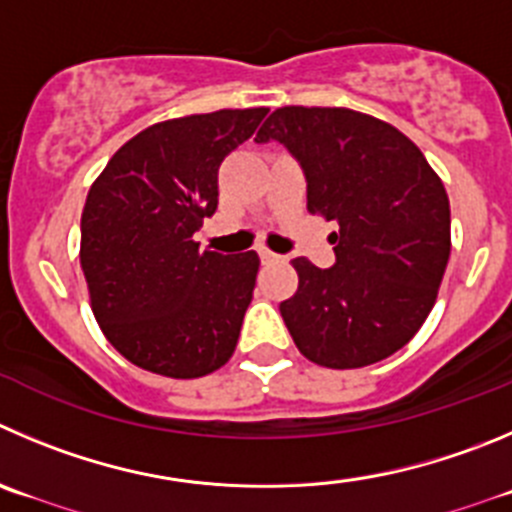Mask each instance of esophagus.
Returning a JSON list of instances; mask_svg holds the SVG:
<instances>
[{
  "label": "esophagus",
  "instance_id": "esophagus-1",
  "mask_svg": "<svg viewBox=\"0 0 512 512\" xmlns=\"http://www.w3.org/2000/svg\"><path fill=\"white\" fill-rule=\"evenodd\" d=\"M260 257H262V262H275V260H280V255H275V252H270V250H267V247H260Z\"/></svg>",
  "mask_w": 512,
  "mask_h": 512
}]
</instances>
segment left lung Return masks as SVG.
<instances>
[{"label":"left lung","instance_id":"1","mask_svg":"<svg viewBox=\"0 0 512 512\" xmlns=\"http://www.w3.org/2000/svg\"><path fill=\"white\" fill-rule=\"evenodd\" d=\"M303 166L308 212L338 222L336 265L295 257L280 303L295 346L326 369H361L407 346L427 321L450 260V199L417 143L351 108L285 105L257 131Z\"/></svg>","mask_w":512,"mask_h":512}]
</instances>
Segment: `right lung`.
Instances as JSON below:
<instances>
[{"instance_id":"1","label":"right lung","mask_w":512,"mask_h":512,"mask_svg":"<svg viewBox=\"0 0 512 512\" xmlns=\"http://www.w3.org/2000/svg\"><path fill=\"white\" fill-rule=\"evenodd\" d=\"M267 108L197 113L148 126L93 181L80 265L103 336L138 369L199 379L222 369L255 290L257 252L199 250L217 212V174Z\"/></svg>"}]
</instances>
